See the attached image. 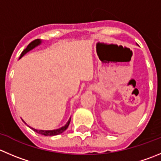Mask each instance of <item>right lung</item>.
Segmentation results:
<instances>
[{
    "mask_svg": "<svg viewBox=\"0 0 161 161\" xmlns=\"http://www.w3.org/2000/svg\"><path fill=\"white\" fill-rule=\"evenodd\" d=\"M42 41L40 40V39H36V40H34L33 42H31V43L29 44L28 46H27V48L24 49V51L21 53V54H20V56H19V59H20L23 56H24V55H25L26 53H27V52L31 51V50H33L34 48L37 47L38 46L41 45V44H42ZM22 120H23V119H22ZM70 121H71V118H69V121L66 122V124H65V125H63L62 127H60V128H58V129H56V130H36V129H35V128H32V127H31V129L33 130L34 131H36V133H38V134H42V135H44V136L58 135V134L63 133L64 131H65V130L68 128L69 125V123H70ZM23 122H24V123L27 125V123H26V122H24V120H23ZM27 126H29V125H27ZM29 127H30V126H29Z\"/></svg>",
    "mask_w": 161,
    "mask_h": 161,
    "instance_id": "right-lung-1",
    "label": "right lung"
}]
</instances>
